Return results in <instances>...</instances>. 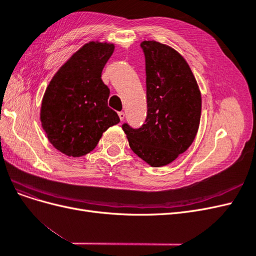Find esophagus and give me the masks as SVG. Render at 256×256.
<instances>
[{
	"label": "esophagus",
	"instance_id": "obj_1",
	"mask_svg": "<svg viewBox=\"0 0 256 256\" xmlns=\"http://www.w3.org/2000/svg\"><path fill=\"white\" fill-rule=\"evenodd\" d=\"M118 116H120V120H124V118H125V113H124V112H118Z\"/></svg>",
	"mask_w": 256,
	"mask_h": 256
}]
</instances>
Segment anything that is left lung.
I'll use <instances>...</instances> for the list:
<instances>
[{
    "mask_svg": "<svg viewBox=\"0 0 256 256\" xmlns=\"http://www.w3.org/2000/svg\"><path fill=\"white\" fill-rule=\"evenodd\" d=\"M145 56L147 114L140 128L122 124L130 148L150 166H164L184 152L196 136L202 97L180 53L154 40L141 44Z\"/></svg>",
    "mask_w": 256,
    "mask_h": 256,
    "instance_id": "8db88e82",
    "label": "left lung"
}]
</instances>
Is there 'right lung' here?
<instances>
[{"mask_svg": "<svg viewBox=\"0 0 256 256\" xmlns=\"http://www.w3.org/2000/svg\"><path fill=\"white\" fill-rule=\"evenodd\" d=\"M114 44L92 42L76 51L53 76L42 98L40 120L50 143L69 157L97 146L104 131L120 122L108 106L110 90L102 72Z\"/></svg>", "mask_w": 256, "mask_h": 256, "instance_id": "1", "label": "right lung"}]
</instances>
